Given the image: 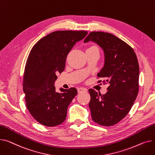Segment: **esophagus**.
Masks as SVG:
<instances>
[{"mask_svg": "<svg viewBox=\"0 0 155 155\" xmlns=\"http://www.w3.org/2000/svg\"><path fill=\"white\" fill-rule=\"evenodd\" d=\"M87 90L85 88H78V93L80 94V93H83V92H86Z\"/></svg>", "mask_w": 155, "mask_h": 155, "instance_id": "obj_1", "label": "esophagus"}]
</instances>
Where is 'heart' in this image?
Listing matches in <instances>:
<instances>
[{"label": "heart", "mask_w": 155, "mask_h": 155, "mask_svg": "<svg viewBox=\"0 0 155 155\" xmlns=\"http://www.w3.org/2000/svg\"><path fill=\"white\" fill-rule=\"evenodd\" d=\"M90 48H97V47H91Z\"/></svg>", "instance_id": "obj_1"}]
</instances>
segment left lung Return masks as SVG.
I'll return each mask as SVG.
<instances>
[{
	"label": "left lung",
	"instance_id": "obj_1",
	"mask_svg": "<svg viewBox=\"0 0 155 155\" xmlns=\"http://www.w3.org/2000/svg\"><path fill=\"white\" fill-rule=\"evenodd\" d=\"M92 41L103 49L105 64L97 74L108 84L105 95L89 89L91 118L98 124L110 127L125 118L135 101L139 89V65L133 49L110 33L91 32L84 43ZM100 80L98 82H101Z\"/></svg>",
	"mask_w": 155,
	"mask_h": 155
}]
</instances>
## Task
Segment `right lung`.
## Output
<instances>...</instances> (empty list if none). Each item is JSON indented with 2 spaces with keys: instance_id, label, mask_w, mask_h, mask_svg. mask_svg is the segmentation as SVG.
<instances>
[{
  "instance_id": "1",
  "label": "right lung",
  "mask_w": 155,
  "mask_h": 155,
  "mask_svg": "<svg viewBox=\"0 0 155 155\" xmlns=\"http://www.w3.org/2000/svg\"><path fill=\"white\" fill-rule=\"evenodd\" d=\"M87 34V31H55L40 39L31 50L25 67L23 90L28 110L40 124L55 127L65 120L77 90L60 88L61 92H57L56 74L64 70L69 51Z\"/></svg>"
}]
</instances>
